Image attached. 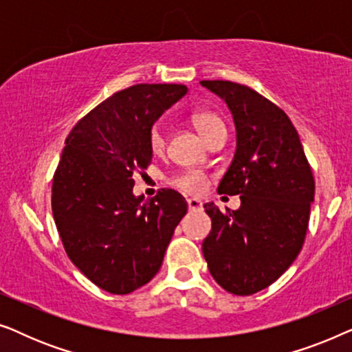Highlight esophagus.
<instances>
[{
  "instance_id": "obj_1",
  "label": "esophagus",
  "mask_w": 352,
  "mask_h": 352,
  "mask_svg": "<svg viewBox=\"0 0 352 352\" xmlns=\"http://www.w3.org/2000/svg\"><path fill=\"white\" fill-rule=\"evenodd\" d=\"M187 206H189V211H201L204 210V204L197 199H189L187 200Z\"/></svg>"
}]
</instances>
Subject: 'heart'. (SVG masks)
<instances>
[{"mask_svg":"<svg viewBox=\"0 0 352 352\" xmlns=\"http://www.w3.org/2000/svg\"><path fill=\"white\" fill-rule=\"evenodd\" d=\"M192 123H194L197 131H199L206 141H210L216 133L226 131L223 118H221L218 113L211 112V110H199V112L192 113ZM147 141L148 148H151L153 153H162L165 151L166 141L160 124H153L151 128ZM173 184L179 187L181 190L187 192V194H199V192H201L206 187V176L200 171L189 170L173 177Z\"/></svg>","mask_w":352,"mask_h":352,"instance_id":"obj_1","label":"heart"}]
</instances>
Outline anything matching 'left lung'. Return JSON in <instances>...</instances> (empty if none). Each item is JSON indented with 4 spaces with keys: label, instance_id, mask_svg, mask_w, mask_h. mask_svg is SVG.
<instances>
[{
    "label": "left lung",
    "instance_id": "obj_1",
    "mask_svg": "<svg viewBox=\"0 0 352 352\" xmlns=\"http://www.w3.org/2000/svg\"><path fill=\"white\" fill-rule=\"evenodd\" d=\"M226 100L237 129V151L218 186L240 195V208L205 204L211 232L201 250L226 292L253 295L277 280L305 243L316 182L300 136L280 107L245 85L204 80Z\"/></svg>",
    "mask_w": 352,
    "mask_h": 352
}]
</instances>
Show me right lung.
Instances as JSON below:
<instances>
[{
	"label": "right lung",
	"instance_id": "add662e5",
	"mask_svg": "<svg viewBox=\"0 0 352 352\" xmlns=\"http://www.w3.org/2000/svg\"><path fill=\"white\" fill-rule=\"evenodd\" d=\"M187 93L184 85H134L85 115L65 139L52 177V214L70 261L94 285L126 295L158 272L187 213L179 192L133 194L152 162L148 131Z\"/></svg>",
	"mask_w": 352,
	"mask_h": 352
}]
</instances>
